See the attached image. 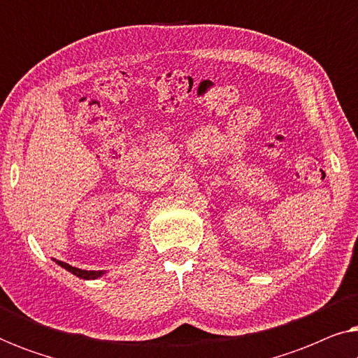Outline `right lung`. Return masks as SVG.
<instances>
[{
  "instance_id": "obj_1",
  "label": "right lung",
  "mask_w": 358,
  "mask_h": 358,
  "mask_svg": "<svg viewBox=\"0 0 358 358\" xmlns=\"http://www.w3.org/2000/svg\"><path fill=\"white\" fill-rule=\"evenodd\" d=\"M58 266H62L63 268H66L68 272H71L73 275L80 277V278H85V280H92V278H97L101 277L104 271H83V268H76V267H71L70 264L66 262H62V261H57Z\"/></svg>"
}]
</instances>
